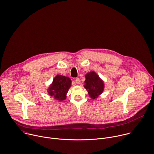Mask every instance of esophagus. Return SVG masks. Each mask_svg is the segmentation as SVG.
<instances>
[{"label": "esophagus", "mask_w": 154, "mask_h": 154, "mask_svg": "<svg viewBox=\"0 0 154 154\" xmlns=\"http://www.w3.org/2000/svg\"><path fill=\"white\" fill-rule=\"evenodd\" d=\"M75 82V83H76L77 84H78V85L80 83V80L79 78H76Z\"/></svg>", "instance_id": "esophagus-1"}]
</instances>
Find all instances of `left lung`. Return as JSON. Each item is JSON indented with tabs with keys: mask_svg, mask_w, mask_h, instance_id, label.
<instances>
[{
	"mask_svg": "<svg viewBox=\"0 0 154 154\" xmlns=\"http://www.w3.org/2000/svg\"><path fill=\"white\" fill-rule=\"evenodd\" d=\"M85 88L88 93L90 97L96 99L104 90V82L94 71L88 72L85 75Z\"/></svg>",
	"mask_w": 154,
	"mask_h": 154,
	"instance_id": "left-lung-1",
	"label": "left lung"
}]
</instances>
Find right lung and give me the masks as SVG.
Wrapping results in <instances>:
<instances>
[{
  "instance_id": "add662e5",
  "label": "right lung",
  "mask_w": 154,
  "mask_h": 154,
  "mask_svg": "<svg viewBox=\"0 0 154 154\" xmlns=\"http://www.w3.org/2000/svg\"><path fill=\"white\" fill-rule=\"evenodd\" d=\"M71 80L68 77L56 75L48 89V93L60 102L66 99V94L71 86Z\"/></svg>"
}]
</instances>
